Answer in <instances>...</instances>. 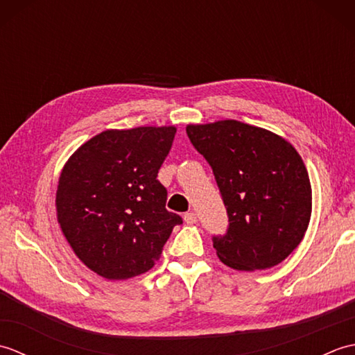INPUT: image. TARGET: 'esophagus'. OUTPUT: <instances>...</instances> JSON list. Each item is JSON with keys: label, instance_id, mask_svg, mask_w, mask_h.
I'll use <instances>...</instances> for the list:
<instances>
[{"label": "esophagus", "instance_id": "esophagus-1", "mask_svg": "<svg viewBox=\"0 0 355 355\" xmlns=\"http://www.w3.org/2000/svg\"><path fill=\"white\" fill-rule=\"evenodd\" d=\"M184 221L187 224H195L198 221V216L195 212H187V214H184Z\"/></svg>", "mask_w": 355, "mask_h": 355}]
</instances>
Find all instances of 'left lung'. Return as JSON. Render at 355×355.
Returning a JSON list of instances; mask_svg holds the SVG:
<instances>
[{"instance_id":"left-lung-1","label":"left lung","mask_w":355,"mask_h":355,"mask_svg":"<svg viewBox=\"0 0 355 355\" xmlns=\"http://www.w3.org/2000/svg\"><path fill=\"white\" fill-rule=\"evenodd\" d=\"M210 164L227 210V232L212 236L225 266L241 271L277 266L302 241L311 216V184L285 139L238 120L186 128Z\"/></svg>"}]
</instances>
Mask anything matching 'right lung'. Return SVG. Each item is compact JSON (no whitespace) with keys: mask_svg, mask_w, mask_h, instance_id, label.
Wrapping results in <instances>:
<instances>
[{"mask_svg":"<svg viewBox=\"0 0 355 355\" xmlns=\"http://www.w3.org/2000/svg\"><path fill=\"white\" fill-rule=\"evenodd\" d=\"M173 126L108 130L84 143L64 166L58 221L73 252L110 281L146 273L182 216L166 210L157 175L172 148Z\"/></svg>","mask_w":355,"mask_h":355,"instance_id":"add662e5","label":"right lung"}]
</instances>
